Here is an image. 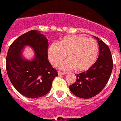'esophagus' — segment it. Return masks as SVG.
Segmentation results:
<instances>
[{
  "mask_svg": "<svg viewBox=\"0 0 121 121\" xmlns=\"http://www.w3.org/2000/svg\"><path fill=\"white\" fill-rule=\"evenodd\" d=\"M58 75H59V76H60V75H64V74H66V73H65V72L58 71Z\"/></svg>",
  "mask_w": 121,
  "mask_h": 121,
  "instance_id": "34e87169",
  "label": "esophagus"
}]
</instances>
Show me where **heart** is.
<instances>
[{
	"label": "heart",
	"mask_w": 121,
	"mask_h": 121,
	"mask_svg": "<svg viewBox=\"0 0 121 121\" xmlns=\"http://www.w3.org/2000/svg\"><path fill=\"white\" fill-rule=\"evenodd\" d=\"M47 53L50 62L54 66L58 65L67 56L68 59L60 65L61 69L76 68L84 71L95 63L98 54V45L92 38L82 35H68L63 37L58 43H52Z\"/></svg>",
	"instance_id": "1"
}]
</instances>
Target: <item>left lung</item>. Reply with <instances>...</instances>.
Returning a JSON list of instances; mask_svg holds the SVG:
<instances>
[{"mask_svg": "<svg viewBox=\"0 0 121 121\" xmlns=\"http://www.w3.org/2000/svg\"><path fill=\"white\" fill-rule=\"evenodd\" d=\"M94 37L100 48L97 60L87 71L76 74V82L69 86L71 92L79 98L88 99L96 96L105 87L112 73L113 62L109 47L100 39Z\"/></svg>", "mask_w": 121, "mask_h": 121, "instance_id": "left-lung-1", "label": "left lung"}]
</instances>
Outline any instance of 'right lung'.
Wrapping results in <instances>:
<instances>
[{"label":"right lung","mask_w":121,"mask_h":121,"mask_svg":"<svg viewBox=\"0 0 121 121\" xmlns=\"http://www.w3.org/2000/svg\"><path fill=\"white\" fill-rule=\"evenodd\" d=\"M26 45L31 46L35 56L31 61L22 57ZM48 40L36 30L22 34L11 44L6 58V69L11 83L19 93L30 98L43 97L51 89L58 76L48 60Z\"/></svg>","instance_id":"add662e5"}]
</instances>
